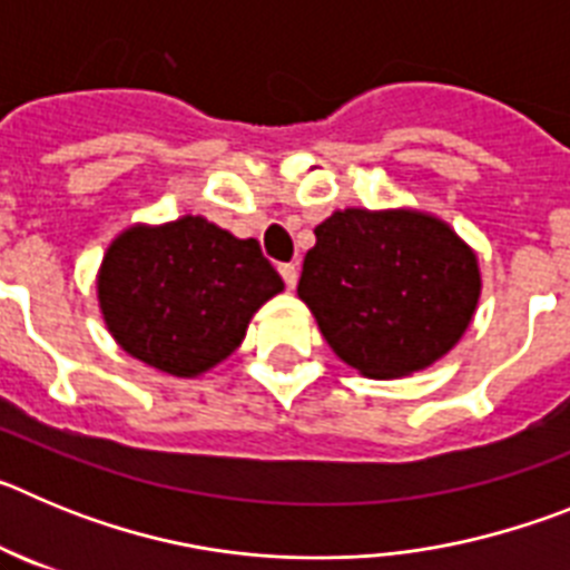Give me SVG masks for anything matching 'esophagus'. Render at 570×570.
I'll return each instance as SVG.
<instances>
[{
    "label": "esophagus",
    "mask_w": 570,
    "mask_h": 570,
    "mask_svg": "<svg viewBox=\"0 0 570 570\" xmlns=\"http://www.w3.org/2000/svg\"><path fill=\"white\" fill-rule=\"evenodd\" d=\"M279 274L282 279H285V285H288L291 291L296 288V279H299V271H296L294 262H288V265H279Z\"/></svg>",
    "instance_id": "esophagus-1"
}]
</instances>
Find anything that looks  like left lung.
<instances>
[{
    "instance_id": "8db88e82",
    "label": "left lung",
    "mask_w": 570,
    "mask_h": 570,
    "mask_svg": "<svg viewBox=\"0 0 570 570\" xmlns=\"http://www.w3.org/2000/svg\"><path fill=\"white\" fill-rule=\"evenodd\" d=\"M314 234L296 294L345 365L400 380L462 340L482 294L480 259L445 219L416 208H345Z\"/></svg>"
}]
</instances>
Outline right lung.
<instances>
[{
    "instance_id": "1",
    "label": "right lung",
    "mask_w": 570,
    "mask_h": 570,
    "mask_svg": "<svg viewBox=\"0 0 570 570\" xmlns=\"http://www.w3.org/2000/svg\"><path fill=\"white\" fill-rule=\"evenodd\" d=\"M282 288L259 242L194 214L125 228L97 274L99 311L116 345L179 380L228 360L256 311Z\"/></svg>"
}]
</instances>
